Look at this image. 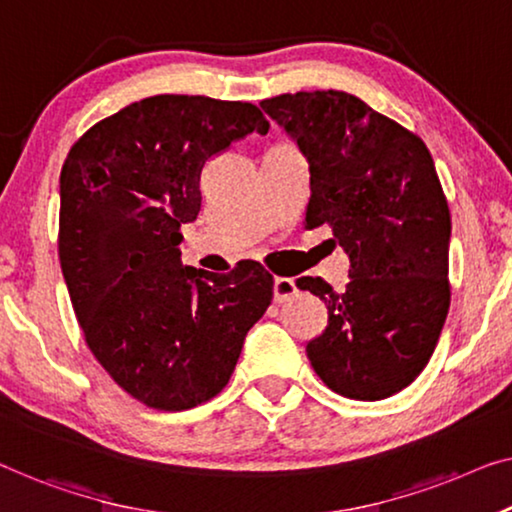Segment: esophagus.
I'll return each mask as SVG.
<instances>
[{"label": "esophagus", "mask_w": 512, "mask_h": 512, "mask_svg": "<svg viewBox=\"0 0 512 512\" xmlns=\"http://www.w3.org/2000/svg\"><path fill=\"white\" fill-rule=\"evenodd\" d=\"M296 294V282L292 278H276L273 280V301L285 303Z\"/></svg>", "instance_id": "esophagus-1"}]
</instances>
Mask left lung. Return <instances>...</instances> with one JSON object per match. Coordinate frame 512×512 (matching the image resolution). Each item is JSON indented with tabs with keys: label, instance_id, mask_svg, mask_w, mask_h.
I'll return each mask as SVG.
<instances>
[{
	"label": "left lung",
	"instance_id": "1",
	"mask_svg": "<svg viewBox=\"0 0 512 512\" xmlns=\"http://www.w3.org/2000/svg\"><path fill=\"white\" fill-rule=\"evenodd\" d=\"M259 105L308 160L305 227L331 225L349 257L342 292L322 278L296 280L329 310L326 329L305 345L312 368L345 398H391L421 375L451 305V211L430 151L347 91Z\"/></svg>",
	"mask_w": 512,
	"mask_h": 512
}]
</instances>
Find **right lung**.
Instances as JSON below:
<instances>
[{
	"mask_svg": "<svg viewBox=\"0 0 512 512\" xmlns=\"http://www.w3.org/2000/svg\"><path fill=\"white\" fill-rule=\"evenodd\" d=\"M269 121L253 103L160 94L98 121L59 177V262L85 340L135 400L181 411L230 381L269 308L257 262L230 273L181 264V225L202 207L204 165Z\"/></svg>",
	"mask_w": 512,
	"mask_h": 512,
	"instance_id": "add662e5",
	"label": "right lung"
}]
</instances>
